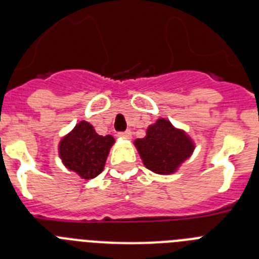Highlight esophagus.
<instances>
[{
    "label": "esophagus",
    "instance_id": "esophagus-1",
    "mask_svg": "<svg viewBox=\"0 0 259 259\" xmlns=\"http://www.w3.org/2000/svg\"><path fill=\"white\" fill-rule=\"evenodd\" d=\"M119 136L120 137H125V139H131L132 136V132L130 131V130H127V131H123V132H119Z\"/></svg>",
    "mask_w": 259,
    "mask_h": 259
}]
</instances>
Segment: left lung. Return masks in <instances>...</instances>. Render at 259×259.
<instances>
[{
  "label": "left lung",
  "mask_w": 259,
  "mask_h": 259,
  "mask_svg": "<svg viewBox=\"0 0 259 259\" xmlns=\"http://www.w3.org/2000/svg\"><path fill=\"white\" fill-rule=\"evenodd\" d=\"M145 167L157 174H171L193 152V144L166 119L150 125L144 139L135 141Z\"/></svg>",
  "instance_id": "8db88e82"
}]
</instances>
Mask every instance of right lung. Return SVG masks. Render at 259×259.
Returning <instances> with one entry per match:
<instances>
[{
    "instance_id": "1",
    "label": "right lung",
    "mask_w": 259,
    "mask_h": 259,
    "mask_svg": "<svg viewBox=\"0 0 259 259\" xmlns=\"http://www.w3.org/2000/svg\"><path fill=\"white\" fill-rule=\"evenodd\" d=\"M114 143L111 135L96 134L93 125L80 122L59 144V155L68 170L84 179H93L102 172L107 154Z\"/></svg>"
}]
</instances>
